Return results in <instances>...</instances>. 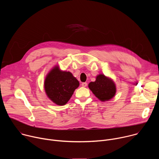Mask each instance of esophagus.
I'll list each match as a JSON object with an SVG mask.
<instances>
[{"instance_id": "obj_1", "label": "esophagus", "mask_w": 159, "mask_h": 159, "mask_svg": "<svg viewBox=\"0 0 159 159\" xmlns=\"http://www.w3.org/2000/svg\"><path fill=\"white\" fill-rule=\"evenodd\" d=\"M81 85H82V87H86L87 85V84L86 82H82Z\"/></svg>"}]
</instances>
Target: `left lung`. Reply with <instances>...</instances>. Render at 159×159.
I'll return each mask as SVG.
<instances>
[{
	"label": "left lung",
	"mask_w": 159,
	"mask_h": 159,
	"mask_svg": "<svg viewBox=\"0 0 159 159\" xmlns=\"http://www.w3.org/2000/svg\"><path fill=\"white\" fill-rule=\"evenodd\" d=\"M89 88L101 101H109L115 96L116 91L114 82L103 74L98 75L95 82H90Z\"/></svg>",
	"instance_id": "1"
}]
</instances>
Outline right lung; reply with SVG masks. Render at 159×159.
Here are the masks:
<instances>
[{"label":"right lung","instance_id":"add662e5","mask_svg":"<svg viewBox=\"0 0 159 159\" xmlns=\"http://www.w3.org/2000/svg\"><path fill=\"white\" fill-rule=\"evenodd\" d=\"M79 82L70 72L61 71L58 66L48 73L44 80L45 92L56 104L63 106L69 101Z\"/></svg>","mask_w":159,"mask_h":159}]
</instances>
